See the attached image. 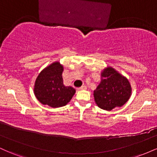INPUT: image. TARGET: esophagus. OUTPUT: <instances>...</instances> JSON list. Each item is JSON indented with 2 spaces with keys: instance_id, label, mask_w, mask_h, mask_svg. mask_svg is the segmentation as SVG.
Instances as JSON below:
<instances>
[{
  "instance_id": "1",
  "label": "esophagus",
  "mask_w": 157,
  "mask_h": 157,
  "mask_svg": "<svg viewBox=\"0 0 157 157\" xmlns=\"http://www.w3.org/2000/svg\"><path fill=\"white\" fill-rule=\"evenodd\" d=\"M86 86H81L80 88H77V91H81V90H86Z\"/></svg>"
}]
</instances>
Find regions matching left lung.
I'll return each instance as SVG.
<instances>
[{"instance_id":"1","label":"left lung","mask_w":157,"mask_h":157,"mask_svg":"<svg viewBox=\"0 0 157 157\" xmlns=\"http://www.w3.org/2000/svg\"><path fill=\"white\" fill-rule=\"evenodd\" d=\"M131 86L128 80L112 67L104 68L101 72V82L94 91L96 104L100 109L111 111L121 107L129 100Z\"/></svg>"}]
</instances>
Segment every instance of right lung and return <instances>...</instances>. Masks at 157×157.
Masks as SVG:
<instances>
[{"mask_svg":"<svg viewBox=\"0 0 157 157\" xmlns=\"http://www.w3.org/2000/svg\"><path fill=\"white\" fill-rule=\"evenodd\" d=\"M63 66L55 62L45 68L35 80L34 93L44 105L52 108L66 105L75 94L71 86H65L62 74Z\"/></svg>","mask_w":157,"mask_h":157,"instance_id":"right-lung-1","label":"right lung"}]
</instances>
